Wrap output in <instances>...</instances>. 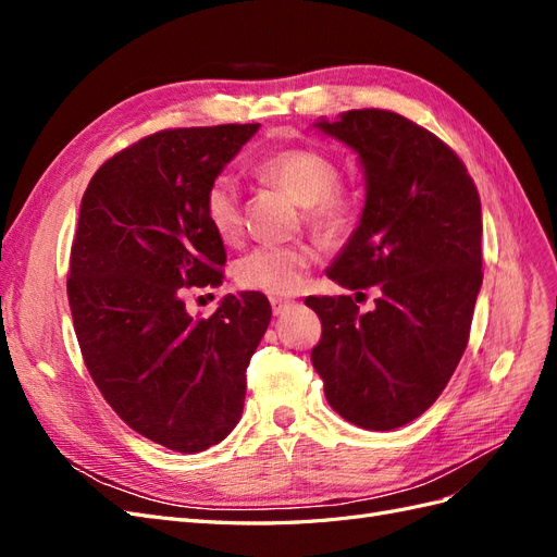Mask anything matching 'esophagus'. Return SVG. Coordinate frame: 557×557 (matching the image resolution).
I'll return each instance as SVG.
<instances>
[{"mask_svg": "<svg viewBox=\"0 0 557 557\" xmlns=\"http://www.w3.org/2000/svg\"><path fill=\"white\" fill-rule=\"evenodd\" d=\"M269 301H272V309H274V313H276V315H281L285 309L293 307V299H288V297H278V295H274V297L269 299Z\"/></svg>", "mask_w": 557, "mask_h": 557, "instance_id": "34e87169", "label": "esophagus"}]
</instances>
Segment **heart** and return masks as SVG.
Here are the masks:
<instances>
[{
    "mask_svg": "<svg viewBox=\"0 0 557 557\" xmlns=\"http://www.w3.org/2000/svg\"><path fill=\"white\" fill-rule=\"evenodd\" d=\"M252 174L305 207V221L327 239L342 237L356 223V199L336 183L339 166L323 150L309 146L269 150L252 162ZM201 207L218 237L223 242L239 237L242 199L234 178L215 176ZM311 262L313 250L309 246H258L234 264V278L246 290L290 295L301 288Z\"/></svg>",
    "mask_w": 557,
    "mask_h": 557,
    "instance_id": "1",
    "label": "heart"
}]
</instances>
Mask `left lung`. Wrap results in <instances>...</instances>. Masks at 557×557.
<instances>
[{"instance_id": "8db88e82", "label": "left lung", "mask_w": 557, "mask_h": 557, "mask_svg": "<svg viewBox=\"0 0 557 557\" xmlns=\"http://www.w3.org/2000/svg\"><path fill=\"white\" fill-rule=\"evenodd\" d=\"M315 127L356 150L367 181L360 225L327 276L379 297L367 313L346 295L309 297L323 325L311 362L348 423L395 430L432 407L467 348L483 281L479 190L450 146L395 111Z\"/></svg>"}]
</instances>
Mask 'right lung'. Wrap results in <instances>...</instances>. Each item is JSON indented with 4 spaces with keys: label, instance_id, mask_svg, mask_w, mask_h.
I'll list each match as a JSON object with an SVG mask.
<instances>
[{
    "label": "right lung",
    "instance_id": "add662e5",
    "mask_svg": "<svg viewBox=\"0 0 557 557\" xmlns=\"http://www.w3.org/2000/svg\"><path fill=\"white\" fill-rule=\"evenodd\" d=\"M258 127L150 134L99 166L81 199L66 297L83 360L134 432L178 453L239 423L246 367L272 320L262 293L227 295L209 318L183 301L223 283V239L201 205Z\"/></svg>",
    "mask_w": 557,
    "mask_h": 557
}]
</instances>
